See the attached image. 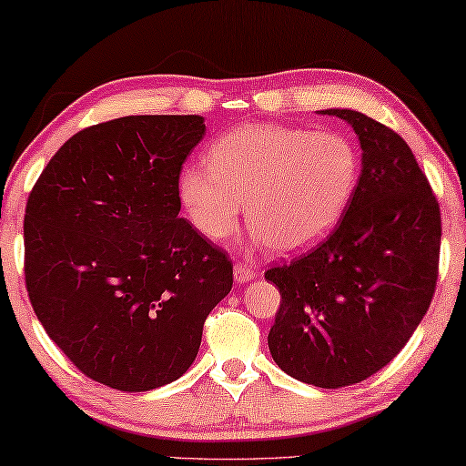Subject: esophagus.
Returning a JSON list of instances; mask_svg holds the SVG:
<instances>
[{"instance_id": "1", "label": "esophagus", "mask_w": 466, "mask_h": 466, "mask_svg": "<svg viewBox=\"0 0 466 466\" xmlns=\"http://www.w3.org/2000/svg\"><path fill=\"white\" fill-rule=\"evenodd\" d=\"M233 277H235V283H249L251 279L256 277V272L249 268V266H246V264H241V262H238L235 264V270H233Z\"/></svg>"}]
</instances>
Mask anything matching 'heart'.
Returning <instances> with one entry per match:
<instances>
[{"label":"heart","mask_w":466,"mask_h":466,"mask_svg":"<svg viewBox=\"0 0 466 466\" xmlns=\"http://www.w3.org/2000/svg\"><path fill=\"white\" fill-rule=\"evenodd\" d=\"M206 163L186 167L177 179L196 231L212 243L227 241L248 200L249 228L277 254L322 241L345 215L361 173L360 152L347 136L280 124L220 136Z\"/></svg>","instance_id":"b5f03b06"}]
</instances>
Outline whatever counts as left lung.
I'll list each match as a JSON object with an SVG mask.
<instances>
[{
  "mask_svg": "<svg viewBox=\"0 0 466 466\" xmlns=\"http://www.w3.org/2000/svg\"><path fill=\"white\" fill-rule=\"evenodd\" d=\"M322 113L357 134L360 183L319 246L266 270L280 291L268 349L291 378L342 388L390 363L423 319L436 291L441 218L399 134L360 111Z\"/></svg>",
  "mask_w": 466,
  "mask_h": 466,
  "instance_id": "8db88e82",
  "label": "left lung"
}]
</instances>
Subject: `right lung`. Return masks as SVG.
Returning <instances> with one entry per match:
<instances>
[{
	"mask_svg": "<svg viewBox=\"0 0 466 466\" xmlns=\"http://www.w3.org/2000/svg\"><path fill=\"white\" fill-rule=\"evenodd\" d=\"M200 116H129L61 147L26 202L25 277L36 318L84 376L124 392L181 378L233 264L179 218Z\"/></svg>",
	"mask_w": 466,
	"mask_h": 466,
	"instance_id": "add662e5",
	"label": "right lung"
}]
</instances>
